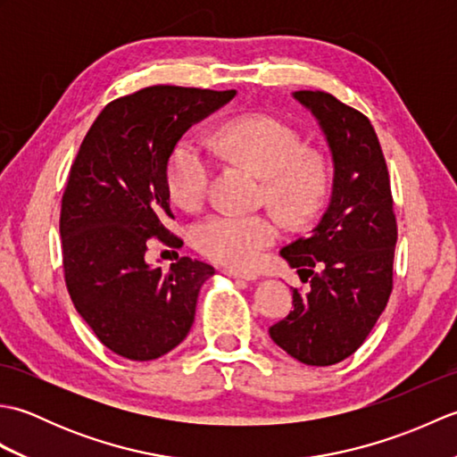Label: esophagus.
Listing matches in <instances>:
<instances>
[{
	"mask_svg": "<svg viewBox=\"0 0 457 457\" xmlns=\"http://www.w3.org/2000/svg\"><path fill=\"white\" fill-rule=\"evenodd\" d=\"M223 273H226V275L231 277V278H244V280H255V278H257L255 275L241 273V270H236V269H226V270H223Z\"/></svg>",
	"mask_w": 457,
	"mask_h": 457,
	"instance_id": "esophagus-1",
	"label": "esophagus"
}]
</instances>
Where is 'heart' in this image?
Masks as SVG:
<instances>
[{"label": "heart", "instance_id": "b5f03b06", "mask_svg": "<svg viewBox=\"0 0 457 457\" xmlns=\"http://www.w3.org/2000/svg\"><path fill=\"white\" fill-rule=\"evenodd\" d=\"M218 149L261 179L267 200L288 221L312 218L329 190L326 161L304 153L298 131L270 115H244L218 131ZM212 174V161L198 141L184 139L169 159L167 187L170 198L184 210L204 202ZM278 236V223L267 213H218L196 229V245L208 259L245 269Z\"/></svg>", "mask_w": 457, "mask_h": 457}]
</instances>
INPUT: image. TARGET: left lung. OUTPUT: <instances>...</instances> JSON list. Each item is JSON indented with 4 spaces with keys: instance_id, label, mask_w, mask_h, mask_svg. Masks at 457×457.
Wrapping results in <instances>:
<instances>
[{
    "instance_id": "left-lung-1",
    "label": "left lung",
    "mask_w": 457,
    "mask_h": 457,
    "mask_svg": "<svg viewBox=\"0 0 457 457\" xmlns=\"http://www.w3.org/2000/svg\"><path fill=\"white\" fill-rule=\"evenodd\" d=\"M293 100L322 131L334 177L316 228L280 249L310 290H293L295 310L270 326L269 336L300 363L326 367L365 342L389 303L396 221L371 121L326 92L300 90Z\"/></svg>"
}]
</instances>
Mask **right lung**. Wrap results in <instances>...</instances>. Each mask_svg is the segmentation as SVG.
Here are the masks:
<instances>
[{"label":"right lung","instance_id":"obj_1","mask_svg":"<svg viewBox=\"0 0 457 457\" xmlns=\"http://www.w3.org/2000/svg\"><path fill=\"white\" fill-rule=\"evenodd\" d=\"M180 86H151L105 105L80 145L62 196L66 287L100 342L131 361H151L188 336L202 285L213 269L180 257L164 273L145 261L151 237L180 247L172 218L169 159L192 125L236 98Z\"/></svg>","mask_w":457,"mask_h":457}]
</instances>
